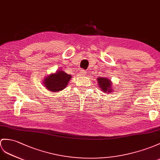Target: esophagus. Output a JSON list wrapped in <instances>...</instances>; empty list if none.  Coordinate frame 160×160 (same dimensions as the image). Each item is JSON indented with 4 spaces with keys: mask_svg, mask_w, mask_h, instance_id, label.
Here are the masks:
<instances>
[{
    "mask_svg": "<svg viewBox=\"0 0 160 160\" xmlns=\"http://www.w3.org/2000/svg\"><path fill=\"white\" fill-rule=\"evenodd\" d=\"M80 73H81V75H85L87 74V72L85 71H84V70H81Z\"/></svg>",
    "mask_w": 160,
    "mask_h": 160,
    "instance_id": "obj_1",
    "label": "esophagus"
}]
</instances>
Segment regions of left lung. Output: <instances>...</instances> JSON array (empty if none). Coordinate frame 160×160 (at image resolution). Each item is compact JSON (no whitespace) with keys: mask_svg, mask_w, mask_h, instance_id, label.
<instances>
[{"mask_svg":"<svg viewBox=\"0 0 160 160\" xmlns=\"http://www.w3.org/2000/svg\"><path fill=\"white\" fill-rule=\"evenodd\" d=\"M98 81V86L100 89H101L103 92L111 93L112 92V82L108 78L106 77H98L97 79Z\"/></svg>","mask_w":160,"mask_h":160,"instance_id":"left-lung-1","label":"left lung"}]
</instances>
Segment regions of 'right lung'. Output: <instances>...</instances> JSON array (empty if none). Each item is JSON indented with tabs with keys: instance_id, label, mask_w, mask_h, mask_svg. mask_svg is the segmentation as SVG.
I'll return each instance as SVG.
<instances>
[{
	"instance_id": "obj_1",
	"label": "right lung",
	"mask_w": 160,
	"mask_h": 160,
	"mask_svg": "<svg viewBox=\"0 0 160 160\" xmlns=\"http://www.w3.org/2000/svg\"><path fill=\"white\" fill-rule=\"evenodd\" d=\"M71 79V75H68L63 71H58L45 78L44 86L51 92H58L67 86Z\"/></svg>"
}]
</instances>
